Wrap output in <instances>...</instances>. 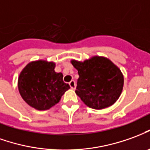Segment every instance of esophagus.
Instances as JSON below:
<instances>
[{
    "label": "esophagus",
    "mask_w": 150,
    "mask_h": 150,
    "mask_svg": "<svg viewBox=\"0 0 150 150\" xmlns=\"http://www.w3.org/2000/svg\"><path fill=\"white\" fill-rule=\"evenodd\" d=\"M69 85H70L71 89H75V87H76V83H75V80H71V82L69 83Z\"/></svg>",
    "instance_id": "esophagus-1"
}]
</instances>
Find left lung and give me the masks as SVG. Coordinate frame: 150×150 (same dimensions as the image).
<instances>
[{
	"label": "left lung",
	"instance_id": "8db88e82",
	"mask_svg": "<svg viewBox=\"0 0 150 150\" xmlns=\"http://www.w3.org/2000/svg\"><path fill=\"white\" fill-rule=\"evenodd\" d=\"M71 63L79 76L75 93L86 105L101 110L119 99L123 88V75L111 61L95 56L83 62L72 60Z\"/></svg>",
	"mask_w": 150,
	"mask_h": 150
}]
</instances>
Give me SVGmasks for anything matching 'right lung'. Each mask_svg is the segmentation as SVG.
<instances>
[{
    "instance_id": "add662e5",
    "label": "right lung",
    "mask_w": 150,
    "mask_h": 150,
    "mask_svg": "<svg viewBox=\"0 0 150 150\" xmlns=\"http://www.w3.org/2000/svg\"><path fill=\"white\" fill-rule=\"evenodd\" d=\"M54 68V62L35 61L28 63L19 75L18 87L21 97L35 110L50 109L70 88L63 82V75L55 72Z\"/></svg>"
}]
</instances>
